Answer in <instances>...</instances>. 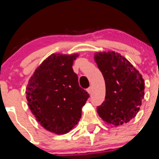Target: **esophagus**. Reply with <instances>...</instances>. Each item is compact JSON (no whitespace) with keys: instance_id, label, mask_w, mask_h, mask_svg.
Instances as JSON below:
<instances>
[{"instance_id":"esophagus-1","label":"esophagus","mask_w":159,"mask_h":159,"mask_svg":"<svg viewBox=\"0 0 159 159\" xmlns=\"http://www.w3.org/2000/svg\"><path fill=\"white\" fill-rule=\"evenodd\" d=\"M87 91H88V93H89V94H91V93H92V91H93L92 87H89V88H88V89H87Z\"/></svg>"}]
</instances>
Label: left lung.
Instances as JSON below:
<instances>
[{
  "label": "left lung",
  "mask_w": 159,
  "mask_h": 159,
  "mask_svg": "<svg viewBox=\"0 0 159 159\" xmlns=\"http://www.w3.org/2000/svg\"><path fill=\"white\" fill-rule=\"evenodd\" d=\"M94 60L106 84L105 101L97 108L98 115L111 126L128 123L136 116L144 98L143 76L115 52L95 53Z\"/></svg>",
  "instance_id": "8db88e82"
}]
</instances>
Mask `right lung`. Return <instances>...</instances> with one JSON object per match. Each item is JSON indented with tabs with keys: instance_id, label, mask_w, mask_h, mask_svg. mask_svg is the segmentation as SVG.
I'll use <instances>...</instances> for the list:
<instances>
[{
	"instance_id": "right-lung-1",
	"label": "right lung",
	"mask_w": 159,
	"mask_h": 159,
	"mask_svg": "<svg viewBox=\"0 0 159 159\" xmlns=\"http://www.w3.org/2000/svg\"><path fill=\"white\" fill-rule=\"evenodd\" d=\"M78 54H52L35 70L26 89L27 104L43 128L66 134L78 124L89 98L72 69Z\"/></svg>"
}]
</instances>
